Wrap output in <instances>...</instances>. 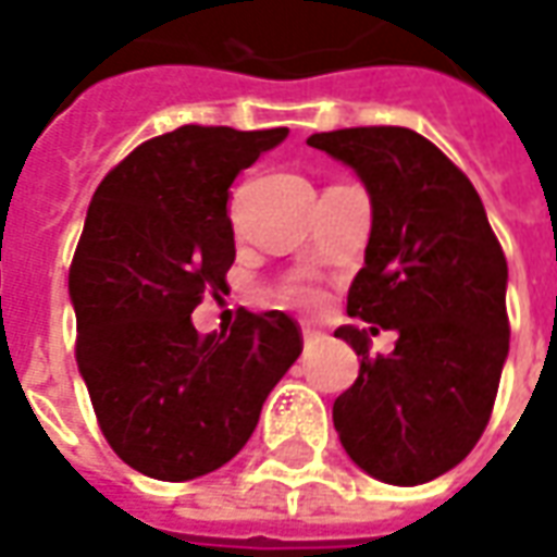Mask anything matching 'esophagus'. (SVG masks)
<instances>
[{
	"instance_id": "34e87169",
	"label": "esophagus",
	"mask_w": 557,
	"mask_h": 557,
	"mask_svg": "<svg viewBox=\"0 0 557 557\" xmlns=\"http://www.w3.org/2000/svg\"><path fill=\"white\" fill-rule=\"evenodd\" d=\"M301 337H305V344H307V346L317 344V341H322V334L313 332V329H305V332H301Z\"/></svg>"
}]
</instances>
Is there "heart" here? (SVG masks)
<instances>
[{
  "label": "heart",
  "mask_w": 557,
  "mask_h": 557,
  "mask_svg": "<svg viewBox=\"0 0 557 557\" xmlns=\"http://www.w3.org/2000/svg\"><path fill=\"white\" fill-rule=\"evenodd\" d=\"M295 298H298V301H313V295H310V292H305V289H295Z\"/></svg>",
  "instance_id": "obj_1"
}]
</instances>
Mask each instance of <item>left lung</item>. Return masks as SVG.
<instances>
[{
	"label": "left lung",
	"mask_w": 557,
	"mask_h": 557,
	"mask_svg": "<svg viewBox=\"0 0 557 557\" xmlns=\"http://www.w3.org/2000/svg\"><path fill=\"white\" fill-rule=\"evenodd\" d=\"M359 174L371 238L341 325L359 376L334 400V431L373 480L422 485L465 461L495 407L509 352L507 259L476 189L434 144L404 126L307 138ZM399 334L370 359L368 333Z\"/></svg>",
	"instance_id": "left-lung-1"
}]
</instances>
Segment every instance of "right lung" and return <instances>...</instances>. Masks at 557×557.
<instances>
[{"mask_svg":"<svg viewBox=\"0 0 557 557\" xmlns=\"http://www.w3.org/2000/svg\"><path fill=\"white\" fill-rule=\"evenodd\" d=\"M289 129L181 126L144 141L89 201L69 271L77 371L104 441L129 468L186 482L223 468L301 356L283 310L201 334L193 310L235 262L228 186Z\"/></svg>","mask_w":557,"mask_h":557,"instance_id":"right-lung-1","label":"right lung"}]
</instances>
